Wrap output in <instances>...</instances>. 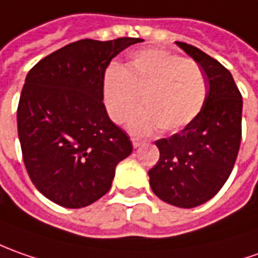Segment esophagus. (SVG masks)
<instances>
[{"label": "esophagus", "instance_id": "1", "mask_svg": "<svg viewBox=\"0 0 258 258\" xmlns=\"http://www.w3.org/2000/svg\"><path fill=\"white\" fill-rule=\"evenodd\" d=\"M131 143H133V147H134V148H138V147L141 146V140H140V138L133 137L131 138Z\"/></svg>", "mask_w": 258, "mask_h": 258}]
</instances>
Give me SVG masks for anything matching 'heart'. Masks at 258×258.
I'll list each match as a JSON object with an SVG mask.
<instances>
[{"instance_id": "heart-1", "label": "heart", "mask_w": 258, "mask_h": 258, "mask_svg": "<svg viewBox=\"0 0 258 258\" xmlns=\"http://www.w3.org/2000/svg\"><path fill=\"white\" fill-rule=\"evenodd\" d=\"M130 130L140 134L178 133L200 117L207 100V80L190 58L161 48L131 52L120 67L111 64L102 80V98L114 122L122 124L137 110Z\"/></svg>"}]
</instances>
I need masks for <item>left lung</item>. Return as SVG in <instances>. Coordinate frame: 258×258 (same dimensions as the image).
<instances>
[{"mask_svg":"<svg viewBox=\"0 0 258 258\" xmlns=\"http://www.w3.org/2000/svg\"><path fill=\"white\" fill-rule=\"evenodd\" d=\"M206 74L209 91L200 117L171 137L157 140L151 190L165 203L192 209L213 199L233 171L241 141L243 100L231 73L194 45L175 42Z\"/></svg>","mask_w":258,"mask_h":258,"instance_id":"8db88e82","label":"left lung"}]
</instances>
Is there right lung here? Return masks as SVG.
Instances as JSON below:
<instances>
[{"label": "right lung", "instance_id": "right-lung-1", "mask_svg": "<svg viewBox=\"0 0 258 258\" xmlns=\"http://www.w3.org/2000/svg\"><path fill=\"white\" fill-rule=\"evenodd\" d=\"M141 41H76L25 78L17 110L24 164L35 188L58 206L81 209L101 199L131 154L130 137L102 102V80L112 58Z\"/></svg>", "mask_w": 258, "mask_h": 258}]
</instances>
